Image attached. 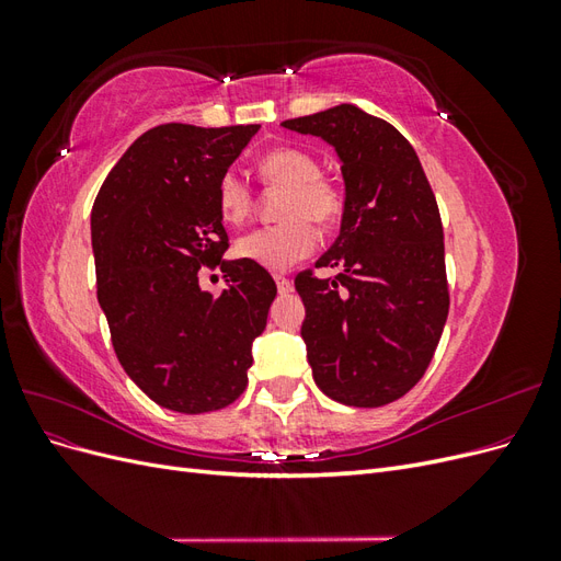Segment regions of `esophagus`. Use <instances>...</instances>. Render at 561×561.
Here are the masks:
<instances>
[{"instance_id":"1","label":"esophagus","mask_w":561,"mask_h":561,"mask_svg":"<svg viewBox=\"0 0 561 561\" xmlns=\"http://www.w3.org/2000/svg\"><path fill=\"white\" fill-rule=\"evenodd\" d=\"M276 285H278V293H280V295L293 293V280H290V278H285V276H276Z\"/></svg>"}]
</instances>
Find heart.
<instances>
[{
	"mask_svg": "<svg viewBox=\"0 0 561 561\" xmlns=\"http://www.w3.org/2000/svg\"><path fill=\"white\" fill-rule=\"evenodd\" d=\"M260 178L285 190L280 203L283 222L254 229L236 241V254L268 271H285L309 257L318 245V225H332L342 213L336 184L320 175L318 161L295 147H276L257 163ZM217 208L225 222L243 225L252 210V192L245 180L225 173L217 184Z\"/></svg>",
	"mask_w": 561,
	"mask_h": 561,
	"instance_id": "obj_1",
	"label": "heart"
}]
</instances>
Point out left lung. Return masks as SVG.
<instances>
[{"label":"left lung","mask_w":561,"mask_h":561,"mask_svg":"<svg viewBox=\"0 0 561 561\" xmlns=\"http://www.w3.org/2000/svg\"><path fill=\"white\" fill-rule=\"evenodd\" d=\"M283 126L334 147L346 194L336 241L316 262L339 274L295 278L313 381L342 404H388L423 377L449 313L435 194L402 133L360 107Z\"/></svg>","instance_id":"left-lung-1"}]
</instances>
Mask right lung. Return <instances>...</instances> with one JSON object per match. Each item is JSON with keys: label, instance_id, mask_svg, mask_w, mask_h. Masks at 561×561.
I'll return each mask as SVG.
<instances>
[{"label": "right lung", "instance_id": "add662e5", "mask_svg": "<svg viewBox=\"0 0 561 561\" xmlns=\"http://www.w3.org/2000/svg\"><path fill=\"white\" fill-rule=\"evenodd\" d=\"M257 124L142 133L112 168L91 210L98 304L126 375L165 410H222L248 386L252 342L266 328L276 283L229 248L217 184ZM203 263L230 283L213 296Z\"/></svg>", "mask_w": 561, "mask_h": 561}]
</instances>
